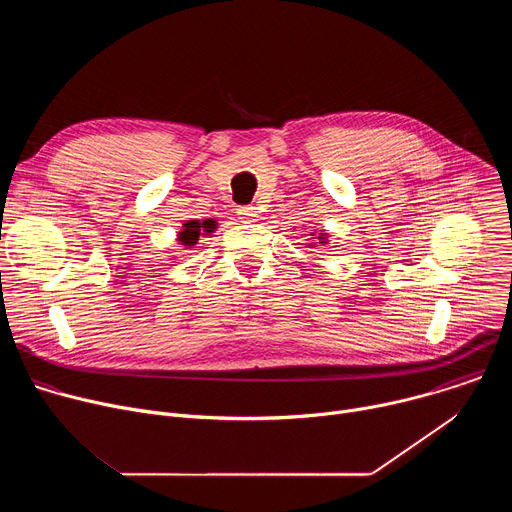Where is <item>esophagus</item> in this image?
<instances>
[{
    "label": "esophagus",
    "instance_id": "34e87169",
    "mask_svg": "<svg viewBox=\"0 0 512 512\" xmlns=\"http://www.w3.org/2000/svg\"><path fill=\"white\" fill-rule=\"evenodd\" d=\"M239 218L243 223H253L257 218V208L255 206H241L239 208Z\"/></svg>",
    "mask_w": 512,
    "mask_h": 512
}]
</instances>
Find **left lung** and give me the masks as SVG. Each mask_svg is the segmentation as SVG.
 I'll list each match as a JSON object with an SVG mask.
<instances>
[{
	"label": "left lung",
	"instance_id": "8db88e82",
	"mask_svg": "<svg viewBox=\"0 0 512 512\" xmlns=\"http://www.w3.org/2000/svg\"><path fill=\"white\" fill-rule=\"evenodd\" d=\"M312 235H314V233H312ZM318 239H320V243H326V233H320Z\"/></svg>",
	"mask_w": 512,
	"mask_h": 512
}]
</instances>
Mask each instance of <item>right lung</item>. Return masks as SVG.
Listing matches in <instances>:
<instances>
[{
  "mask_svg": "<svg viewBox=\"0 0 512 512\" xmlns=\"http://www.w3.org/2000/svg\"><path fill=\"white\" fill-rule=\"evenodd\" d=\"M202 229H204L206 233H212V229H216L212 218H206V221H202V223H198V221H188V223L184 225V229L180 231L178 241H180L182 245H186V247H192V245L198 243V237H200V231H202Z\"/></svg>",
  "mask_w": 512,
  "mask_h": 512,
  "instance_id": "add662e5",
  "label": "right lung"
}]
</instances>
